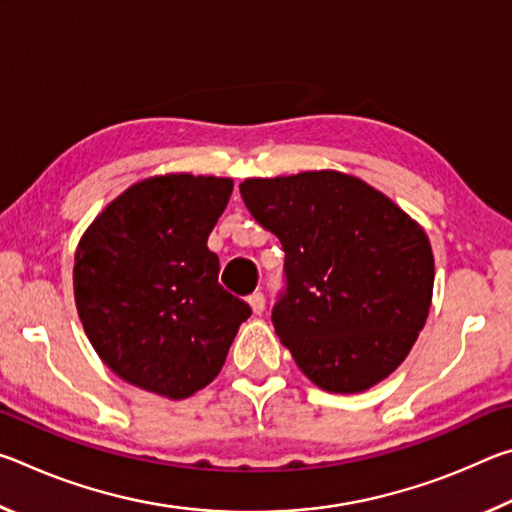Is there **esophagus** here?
<instances>
[{"label": "esophagus", "instance_id": "obj_1", "mask_svg": "<svg viewBox=\"0 0 512 512\" xmlns=\"http://www.w3.org/2000/svg\"><path fill=\"white\" fill-rule=\"evenodd\" d=\"M248 302H250V307H253V314H262L264 311V307H266V298H264V293L262 291H255L253 296H248Z\"/></svg>", "mask_w": 512, "mask_h": 512}]
</instances>
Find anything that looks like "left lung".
Masks as SVG:
<instances>
[{
  "label": "left lung",
  "instance_id": "obj_1",
  "mask_svg": "<svg viewBox=\"0 0 512 512\" xmlns=\"http://www.w3.org/2000/svg\"><path fill=\"white\" fill-rule=\"evenodd\" d=\"M239 192L282 244L271 323L298 368L329 393L391 375L429 316L433 253L420 225L339 171L248 178Z\"/></svg>",
  "mask_w": 512,
  "mask_h": 512
}]
</instances>
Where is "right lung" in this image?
Masks as SVG:
<instances>
[{
    "label": "right lung",
    "instance_id": "right-lung-1",
    "mask_svg": "<svg viewBox=\"0 0 512 512\" xmlns=\"http://www.w3.org/2000/svg\"><path fill=\"white\" fill-rule=\"evenodd\" d=\"M230 194V178L155 176L83 235L76 309L94 350L128 384L183 400L221 372L250 316L219 284V257L207 248Z\"/></svg>",
    "mask_w": 512,
    "mask_h": 512
}]
</instances>
